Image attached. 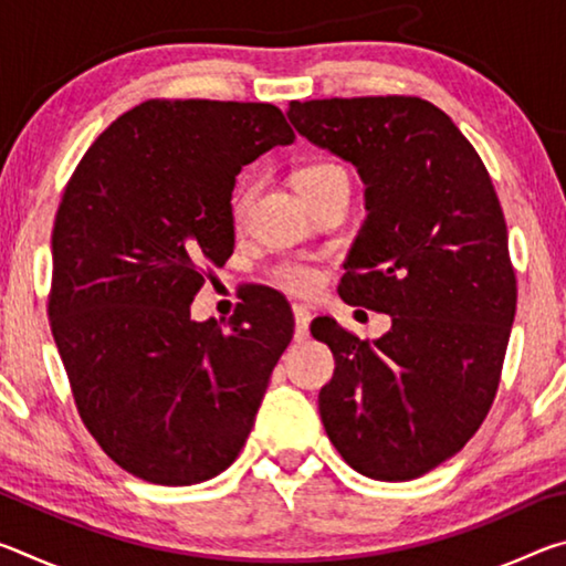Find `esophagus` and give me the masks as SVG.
Masks as SVG:
<instances>
[{"mask_svg":"<svg viewBox=\"0 0 566 566\" xmlns=\"http://www.w3.org/2000/svg\"><path fill=\"white\" fill-rule=\"evenodd\" d=\"M292 312H294V339L296 342H306V339H310L312 314H310V310H306L304 304H294Z\"/></svg>","mask_w":566,"mask_h":566,"instance_id":"obj_1","label":"esophagus"}]
</instances>
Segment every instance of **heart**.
<instances>
[{
	"instance_id": "b5f03b06",
	"label": "heart",
	"mask_w": 566,
	"mask_h": 566,
	"mask_svg": "<svg viewBox=\"0 0 566 566\" xmlns=\"http://www.w3.org/2000/svg\"><path fill=\"white\" fill-rule=\"evenodd\" d=\"M339 179H349L344 167L334 165V161H314V165L304 167L300 175H296V189L312 191V189L327 187V185H332V181H339ZM247 205H249V189H244L242 195L237 197V202H234L237 217L244 214ZM276 280H280V284H284L286 290H292V292H310L319 284V272L314 270V266H306V264H284V266H280Z\"/></svg>"
}]
</instances>
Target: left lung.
Returning <instances> with one entry per match:
<instances>
[{
	"label": "left lung",
	"mask_w": 566,
	"mask_h": 566,
	"mask_svg": "<svg viewBox=\"0 0 566 566\" xmlns=\"http://www.w3.org/2000/svg\"><path fill=\"white\" fill-rule=\"evenodd\" d=\"M286 117L364 181L339 296L391 317L375 342L312 324L337 361L322 424L359 474L417 479L472 439L500 387L516 310L500 199L457 124L419 97L292 102Z\"/></svg>",
	"instance_id": "8db88e82"
}]
</instances>
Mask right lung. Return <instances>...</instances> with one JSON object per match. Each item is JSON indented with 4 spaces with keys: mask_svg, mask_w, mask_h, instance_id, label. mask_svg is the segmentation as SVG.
Returning a JSON list of instances; mask_svg holds the SVG:
<instances>
[{
    "mask_svg": "<svg viewBox=\"0 0 566 566\" xmlns=\"http://www.w3.org/2000/svg\"><path fill=\"white\" fill-rule=\"evenodd\" d=\"M294 142L272 104L151 99L99 134L52 232V334L92 437L151 484L217 476L242 452L292 310L274 292L229 327L191 319L202 266L234 252V179Z\"/></svg>",
    "mask_w": 566,
    "mask_h": 566,
    "instance_id": "1",
    "label": "right lung"
}]
</instances>
